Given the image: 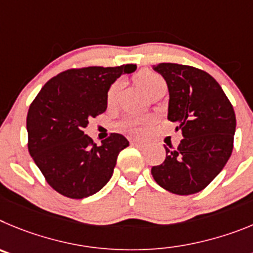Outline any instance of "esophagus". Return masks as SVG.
I'll use <instances>...</instances> for the list:
<instances>
[{
  "instance_id": "obj_1",
  "label": "esophagus",
  "mask_w": 253,
  "mask_h": 253,
  "mask_svg": "<svg viewBox=\"0 0 253 253\" xmlns=\"http://www.w3.org/2000/svg\"><path fill=\"white\" fill-rule=\"evenodd\" d=\"M129 141H131V143H132V145H142V141H141V140H138V138H131V140H129Z\"/></svg>"
}]
</instances>
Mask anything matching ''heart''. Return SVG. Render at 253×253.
<instances>
[{
	"label": "heart",
	"mask_w": 253,
	"mask_h": 253,
	"mask_svg": "<svg viewBox=\"0 0 253 253\" xmlns=\"http://www.w3.org/2000/svg\"><path fill=\"white\" fill-rule=\"evenodd\" d=\"M136 82L147 95L152 94L155 90L165 85V81H164L163 77L158 73L150 72V70H142V72L137 73ZM121 85V81H116L107 92V103L110 106L115 103L116 97H117V93ZM150 122H151V117H149V116H127L118 124V127L124 131L129 132V133L138 135Z\"/></svg>",
	"instance_id": "heart-1"
}]
</instances>
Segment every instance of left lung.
<instances>
[{"label": "left lung", "mask_w": 253, "mask_h": 253, "mask_svg": "<svg viewBox=\"0 0 253 253\" xmlns=\"http://www.w3.org/2000/svg\"><path fill=\"white\" fill-rule=\"evenodd\" d=\"M169 89L168 120L177 124L183 140L165 146L166 158L152 166L155 181L170 193L190 195L203 190L224 168L233 150L236 115L218 82L190 65H154Z\"/></svg>", "instance_id": "left-lung-1"}]
</instances>
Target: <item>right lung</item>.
I'll return each mask as SVG.
<instances>
[{
  "mask_svg": "<svg viewBox=\"0 0 253 253\" xmlns=\"http://www.w3.org/2000/svg\"><path fill=\"white\" fill-rule=\"evenodd\" d=\"M136 70L135 64L68 69L46 82L26 118L31 158L54 190L72 199L99 192L113 174L118 154L129 143L111 133L98 146L83 129L107 110L113 82Z\"/></svg>",
  "mask_w": 253,
  "mask_h": 253,
  "instance_id": "obj_1",
  "label": "right lung"
}]
</instances>
